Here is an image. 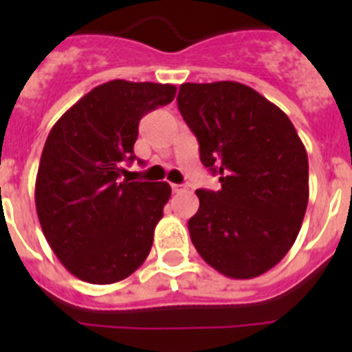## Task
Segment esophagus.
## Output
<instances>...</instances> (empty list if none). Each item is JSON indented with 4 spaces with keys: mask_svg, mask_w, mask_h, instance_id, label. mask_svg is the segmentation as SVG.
Instances as JSON below:
<instances>
[{
    "mask_svg": "<svg viewBox=\"0 0 352 352\" xmlns=\"http://www.w3.org/2000/svg\"><path fill=\"white\" fill-rule=\"evenodd\" d=\"M170 188H173L174 194H179V192L186 190V185H176V183H174V185H170Z\"/></svg>",
    "mask_w": 352,
    "mask_h": 352,
    "instance_id": "34e87169",
    "label": "esophagus"
}]
</instances>
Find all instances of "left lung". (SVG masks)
Returning <instances> with one entry per match:
<instances>
[{
  "label": "left lung",
  "mask_w": 352,
  "mask_h": 352,
  "mask_svg": "<svg viewBox=\"0 0 352 352\" xmlns=\"http://www.w3.org/2000/svg\"><path fill=\"white\" fill-rule=\"evenodd\" d=\"M178 109L203 166L222 188L195 190L188 231L199 256L231 278H254L280 263L309 204V158L284 111L234 80L179 86Z\"/></svg>",
  "instance_id": "1"
}]
</instances>
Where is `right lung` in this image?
I'll use <instances>...</instances> for the list:
<instances>
[{"label": "right lung", "mask_w": 352, "mask_h": 352, "mask_svg": "<svg viewBox=\"0 0 352 352\" xmlns=\"http://www.w3.org/2000/svg\"><path fill=\"white\" fill-rule=\"evenodd\" d=\"M176 86L109 80L56 121L40 158L35 204L47 243L89 284H114L148 257L170 197L166 182H130L139 121L167 105Z\"/></svg>", "instance_id": "1"}]
</instances>
